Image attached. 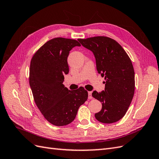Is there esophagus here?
<instances>
[{"label": "esophagus", "instance_id": "34e87169", "mask_svg": "<svg viewBox=\"0 0 159 159\" xmlns=\"http://www.w3.org/2000/svg\"><path fill=\"white\" fill-rule=\"evenodd\" d=\"M91 94H92V92H91V91H89V92H88V98H89V99L93 98L92 95H91Z\"/></svg>", "mask_w": 159, "mask_h": 159}]
</instances>
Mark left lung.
Wrapping results in <instances>:
<instances>
[{
	"label": "left lung",
	"mask_w": 159,
	"mask_h": 159,
	"mask_svg": "<svg viewBox=\"0 0 159 159\" xmlns=\"http://www.w3.org/2000/svg\"><path fill=\"white\" fill-rule=\"evenodd\" d=\"M78 40L92 51L99 74L104 77L105 91H94L92 96L102 104L95 114L103 123L118 121L125 115L134 93V71L132 62L122 46L112 38L94 36Z\"/></svg>",
	"instance_id": "obj_1"
}]
</instances>
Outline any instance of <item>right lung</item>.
<instances>
[{"label":"right lung","mask_w":159,"mask_h":159,"mask_svg":"<svg viewBox=\"0 0 159 159\" xmlns=\"http://www.w3.org/2000/svg\"><path fill=\"white\" fill-rule=\"evenodd\" d=\"M78 41L55 38L46 42L33 55L29 83L34 99L43 116L55 126H65L74 121L80 105L88 98L83 87L71 91L65 87L68 74V56Z\"/></svg>","instance_id":"1"}]
</instances>
